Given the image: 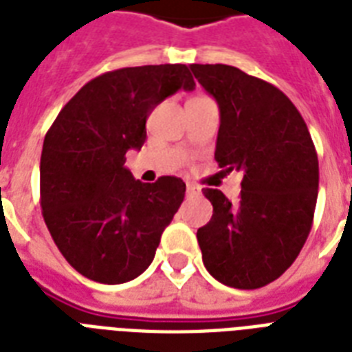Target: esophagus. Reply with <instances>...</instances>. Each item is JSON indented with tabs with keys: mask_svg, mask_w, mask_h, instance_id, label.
Wrapping results in <instances>:
<instances>
[{
	"mask_svg": "<svg viewBox=\"0 0 352 352\" xmlns=\"http://www.w3.org/2000/svg\"><path fill=\"white\" fill-rule=\"evenodd\" d=\"M186 195L188 197H199V195H201V188L195 186V184H188Z\"/></svg>",
	"mask_w": 352,
	"mask_h": 352,
	"instance_id": "1",
	"label": "esophagus"
}]
</instances>
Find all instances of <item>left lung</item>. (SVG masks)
Listing matches in <instances>:
<instances>
[{
    "mask_svg": "<svg viewBox=\"0 0 352 352\" xmlns=\"http://www.w3.org/2000/svg\"><path fill=\"white\" fill-rule=\"evenodd\" d=\"M219 106L215 160L243 173L239 199L204 188L214 206L197 230L206 270L234 289H259L294 263L312 226L318 155L311 133L283 91L232 65H190Z\"/></svg>",
    "mask_w": 352,
    "mask_h": 352,
    "instance_id": "left-lung-1",
    "label": "left lung"
}]
</instances>
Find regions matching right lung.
I'll return each mask as SVG.
<instances>
[{
    "label": "right lung",
    "mask_w": 352,
    "mask_h": 352,
    "mask_svg": "<svg viewBox=\"0 0 352 352\" xmlns=\"http://www.w3.org/2000/svg\"><path fill=\"white\" fill-rule=\"evenodd\" d=\"M195 82L182 63L124 67L96 76L63 106L43 140L40 203L58 250L85 278L131 281L151 265L184 201L179 177L135 181L127 149L146 140L149 113Z\"/></svg>",
    "instance_id": "right-lung-1"
}]
</instances>
